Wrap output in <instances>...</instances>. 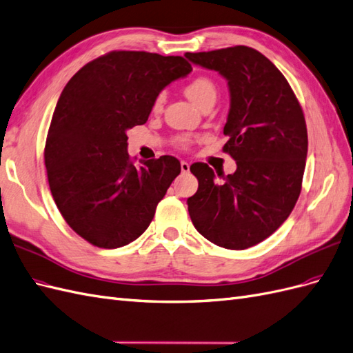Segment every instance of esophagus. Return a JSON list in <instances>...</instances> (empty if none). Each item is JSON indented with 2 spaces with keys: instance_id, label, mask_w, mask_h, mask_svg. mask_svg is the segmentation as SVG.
Masks as SVG:
<instances>
[{
  "instance_id": "obj_1",
  "label": "esophagus",
  "mask_w": 353,
  "mask_h": 353,
  "mask_svg": "<svg viewBox=\"0 0 353 353\" xmlns=\"http://www.w3.org/2000/svg\"><path fill=\"white\" fill-rule=\"evenodd\" d=\"M181 170H183V174H187V172H188V170H190L188 161H185V160L181 161Z\"/></svg>"
}]
</instances>
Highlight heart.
Wrapping results in <instances>:
<instances>
[{"label":"heart","mask_w":353,"mask_h":353,"mask_svg":"<svg viewBox=\"0 0 353 353\" xmlns=\"http://www.w3.org/2000/svg\"><path fill=\"white\" fill-rule=\"evenodd\" d=\"M185 94H187L190 101L194 102L196 105L200 107V103H202L206 98L215 97L216 88H215V84L211 79L203 77V75H202V77H196L187 84ZM163 102H165V94L163 93L157 94V98L154 101V110H160L161 105H163ZM188 142H190V139L187 137L179 138V144L183 147H187Z\"/></svg>","instance_id":"heart-1"}]
</instances>
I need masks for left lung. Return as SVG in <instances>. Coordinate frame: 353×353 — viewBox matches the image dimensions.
<instances>
[{
    "instance_id": "left-lung-1",
    "label": "left lung",
    "mask_w": 353,
    "mask_h": 353,
    "mask_svg": "<svg viewBox=\"0 0 353 353\" xmlns=\"http://www.w3.org/2000/svg\"><path fill=\"white\" fill-rule=\"evenodd\" d=\"M185 58L228 83L223 151L237 165L230 175H215L206 163L190 166L199 188L187 200L188 214L208 241L246 250L278 230L297 203L307 157L306 120L287 79L259 50L234 46Z\"/></svg>"
}]
</instances>
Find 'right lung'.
I'll use <instances>...</instances> for the list:
<instances>
[{"label":"right lung","mask_w":353,"mask_h":353,"mask_svg":"<svg viewBox=\"0 0 353 353\" xmlns=\"http://www.w3.org/2000/svg\"><path fill=\"white\" fill-rule=\"evenodd\" d=\"M190 71L183 56L114 50L66 83L47 133L44 163L56 206L84 241L114 250L147 230L181 165L161 156L137 168L126 132L144 125L157 94Z\"/></svg>","instance_id":"right-lung-1"}]
</instances>
